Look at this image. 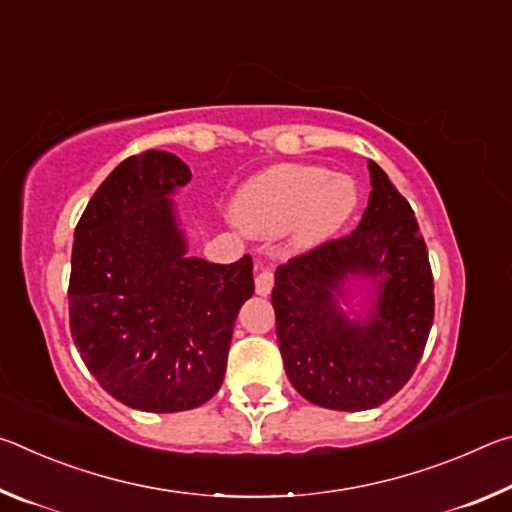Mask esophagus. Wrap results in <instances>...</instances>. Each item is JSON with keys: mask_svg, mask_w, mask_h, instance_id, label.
I'll use <instances>...</instances> for the list:
<instances>
[{"mask_svg": "<svg viewBox=\"0 0 512 512\" xmlns=\"http://www.w3.org/2000/svg\"><path fill=\"white\" fill-rule=\"evenodd\" d=\"M273 289V273L268 268H257L255 273V291L259 296H268Z\"/></svg>", "mask_w": 512, "mask_h": 512, "instance_id": "esophagus-1", "label": "esophagus"}]
</instances>
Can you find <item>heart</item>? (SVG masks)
Instances as JSON below:
<instances>
[{"label": "heart", "mask_w": 512, "mask_h": 512, "mask_svg": "<svg viewBox=\"0 0 512 512\" xmlns=\"http://www.w3.org/2000/svg\"><path fill=\"white\" fill-rule=\"evenodd\" d=\"M359 187L352 176L318 164H275L241 187L235 210L257 235H282L311 248L332 239L352 219Z\"/></svg>", "instance_id": "1"}]
</instances>
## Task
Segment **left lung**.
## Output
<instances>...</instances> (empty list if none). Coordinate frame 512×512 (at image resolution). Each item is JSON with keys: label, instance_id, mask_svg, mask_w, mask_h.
<instances>
[{"label": "left lung", "instance_id": "obj_1", "mask_svg": "<svg viewBox=\"0 0 512 512\" xmlns=\"http://www.w3.org/2000/svg\"><path fill=\"white\" fill-rule=\"evenodd\" d=\"M357 230L277 266L273 309L277 343L293 388L311 404L366 411L411 379L433 323L427 244L406 198L377 162ZM366 276L376 296L367 318L340 309L342 287Z\"/></svg>", "mask_w": 512, "mask_h": 512}]
</instances>
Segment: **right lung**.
<instances>
[{
  "instance_id": "1",
  "label": "right lung",
  "mask_w": 512,
  "mask_h": 512,
  "mask_svg": "<svg viewBox=\"0 0 512 512\" xmlns=\"http://www.w3.org/2000/svg\"><path fill=\"white\" fill-rule=\"evenodd\" d=\"M192 180L167 151L131 155L90 198L74 232L69 329L88 370L121 404L189 411L219 391L253 259L187 257L171 194Z\"/></svg>"
}]
</instances>
